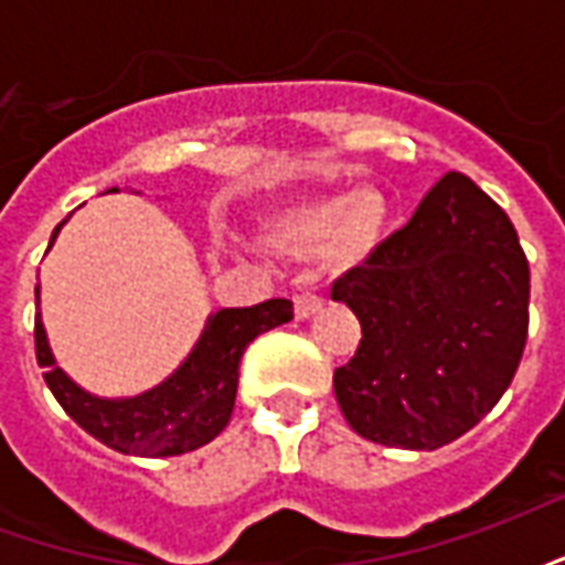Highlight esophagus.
Here are the masks:
<instances>
[{
	"label": "esophagus",
	"instance_id": "obj_1",
	"mask_svg": "<svg viewBox=\"0 0 565 565\" xmlns=\"http://www.w3.org/2000/svg\"><path fill=\"white\" fill-rule=\"evenodd\" d=\"M320 308H323V299L318 294H299L294 299L296 320H308L311 315H318Z\"/></svg>",
	"mask_w": 565,
	"mask_h": 565
}]
</instances>
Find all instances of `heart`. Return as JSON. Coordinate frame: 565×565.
<instances>
[{
    "label": "heart",
    "instance_id": "b5f03b06",
    "mask_svg": "<svg viewBox=\"0 0 565 565\" xmlns=\"http://www.w3.org/2000/svg\"><path fill=\"white\" fill-rule=\"evenodd\" d=\"M391 223L387 199L375 186H356L294 205L269 223V245L281 254H311L330 242L335 263L356 266L381 245Z\"/></svg>",
    "mask_w": 565,
    "mask_h": 565
}]
</instances>
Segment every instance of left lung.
<instances>
[{"instance_id": "obj_1", "label": "left lung", "mask_w": 565, "mask_h": 565, "mask_svg": "<svg viewBox=\"0 0 565 565\" xmlns=\"http://www.w3.org/2000/svg\"><path fill=\"white\" fill-rule=\"evenodd\" d=\"M363 339L332 387L356 436L436 450L509 391L530 327V263L509 214L448 172L399 233L332 284Z\"/></svg>"}]
</instances>
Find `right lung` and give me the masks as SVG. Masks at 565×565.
I'll use <instances>...</instances> for the list:
<instances>
[{"label": "right lung", "instance_id": "1", "mask_svg": "<svg viewBox=\"0 0 565 565\" xmlns=\"http://www.w3.org/2000/svg\"><path fill=\"white\" fill-rule=\"evenodd\" d=\"M63 223L51 235V245L63 230ZM35 306H39V287H35ZM287 320H294V302L287 299H266L250 308H221L209 315L199 342L169 379L139 396H124V399H105L84 391L56 366L42 311L35 315V356L56 403L93 438L132 457H178L221 436L223 426L233 417L238 363L245 348L259 332L275 330Z\"/></svg>", "mask_w": 565, "mask_h": 565}]
</instances>
